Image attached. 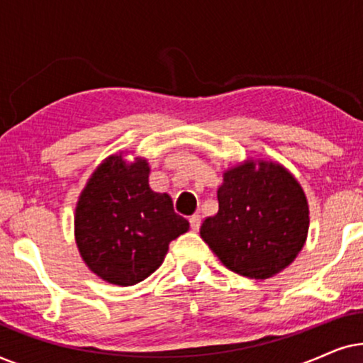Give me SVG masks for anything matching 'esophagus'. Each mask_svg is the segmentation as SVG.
I'll use <instances>...</instances> for the list:
<instances>
[{
  "instance_id": "34e87169",
  "label": "esophagus",
  "mask_w": 363,
  "mask_h": 363,
  "mask_svg": "<svg viewBox=\"0 0 363 363\" xmlns=\"http://www.w3.org/2000/svg\"><path fill=\"white\" fill-rule=\"evenodd\" d=\"M190 226H191L193 231L200 230V226H201V216H200V215H193V216H190Z\"/></svg>"
}]
</instances>
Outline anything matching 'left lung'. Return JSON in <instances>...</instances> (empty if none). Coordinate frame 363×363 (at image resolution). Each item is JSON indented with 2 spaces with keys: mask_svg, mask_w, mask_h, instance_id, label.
<instances>
[{
  "mask_svg": "<svg viewBox=\"0 0 363 363\" xmlns=\"http://www.w3.org/2000/svg\"><path fill=\"white\" fill-rule=\"evenodd\" d=\"M220 210L200 235L228 269L267 279L286 269L304 246L309 206L291 172L276 162L246 160L223 173Z\"/></svg>",
  "mask_w": 363,
  "mask_h": 363,
  "instance_id": "8db88e82",
  "label": "left lung"
}]
</instances>
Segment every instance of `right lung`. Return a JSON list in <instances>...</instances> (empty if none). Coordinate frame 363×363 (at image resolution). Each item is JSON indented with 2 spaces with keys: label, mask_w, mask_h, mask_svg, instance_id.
Returning <instances> with one entry per match:
<instances>
[{
  "label": "right lung",
  "mask_w": 363,
  "mask_h": 363,
  "mask_svg": "<svg viewBox=\"0 0 363 363\" xmlns=\"http://www.w3.org/2000/svg\"><path fill=\"white\" fill-rule=\"evenodd\" d=\"M147 160L106 158L79 196L74 235L82 259L101 279L133 286L165 259L170 241L190 223L177 215L167 193L148 185Z\"/></svg>",
  "instance_id": "add662e5"
}]
</instances>
